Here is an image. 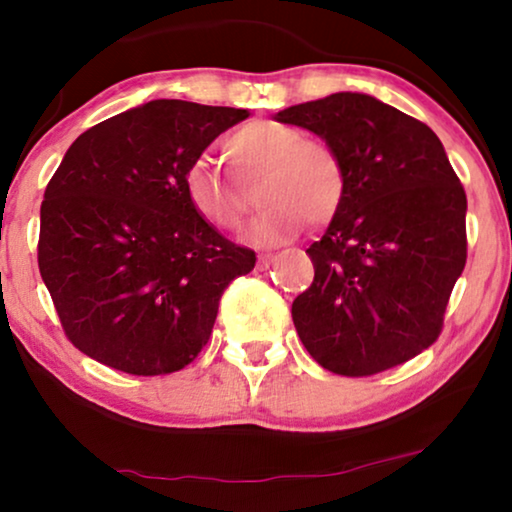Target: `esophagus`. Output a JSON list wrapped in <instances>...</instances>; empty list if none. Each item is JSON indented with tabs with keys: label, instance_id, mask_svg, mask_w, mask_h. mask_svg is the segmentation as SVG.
<instances>
[{
	"label": "esophagus",
	"instance_id": "esophagus-1",
	"mask_svg": "<svg viewBox=\"0 0 512 512\" xmlns=\"http://www.w3.org/2000/svg\"><path fill=\"white\" fill-rule=\"evenodd\" d=\"M272 261H275V256H272V254H263V256H258V268H261V270H268L270 265H272Z\"/></svg>",
	"mask_w": 512,
	"mask_h": 512
}]
</instances>
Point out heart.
<instances>
[{
    "label": "heart",
    "mask_w": 512,
    "mask_h": 512,
    "mask_svg": "<svg viewBox=\"0 0 512 512\" xmlns=\"http://www.w3.org/2000/svg\"><path fill=\"white\" fill-rule=\"evenodd\" d=\"M226 156L240 181L265 179L261 200L268 209L251 226L256 244H277L298 228L331 221L345 200V167L319 139H305L293 125L251 121L226 139ZM184 193L195 214L221 230L244 219V193L214 160L198 158L184 172Z\"/></svg>",
    "instance_id": "b5f03b06"
}]
</instances>
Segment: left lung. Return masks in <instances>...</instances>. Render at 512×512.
I'll return each mask as SVG.
<instances>
[{
	"label": "left lung",
	"instance_id": "obj_1",
	"mask_svg": "<svg viewBox=\"0 0 512 512\" xmlns=\"http://www.w3.org/2000/svg\"><path fill=\"white\" fill-rule=\"evenodd\" d=\"M345 167V200L307 254L314 279L291 317L319 366L366 377L438 340L466 265V193L429 125L363 93L279 111Z\"/></svg>",
	"mask_w": 512,
	"mask_h": 512
}]
</instances>
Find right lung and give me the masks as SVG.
<instances>
[{
    "mask_svg": "<svg viewBox=\"0 0 512 512\" xmlns=\"http://www.w3.org/2000/svg\"><path fill=\"white\" fill-rule=\"evenodd\" d=\"M247 109L153 100L76 137L41 202L39 272L76 349L130 375L188 366L221 293L254 270L195 214L186 167Z\"/></svg>",
    "mask_w": 512,
    "mask_h": 512,
    "instance_id": "right-lung-1",
    "label": "right lung"
}]
</instances>
